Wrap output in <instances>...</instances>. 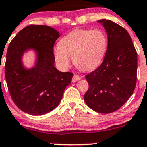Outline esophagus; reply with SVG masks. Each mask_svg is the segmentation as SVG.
I'll list each match as a JSON object with an SVG mask.
<instances>
[{
	"label": "esophagus",
	"instance_id": "obj_1",
	"mask_svg": "<svg viewBox=\"0 0 147 147\" xmlns=\"http://www.w3.org/2000/svg\"><path fill=\"white\" fill-rule=\"evenodd\" d=\"M80 78H81V77L79 76L78 75H76V74H75V75H73V78H72V82L78 81V80H80Z\"/></svg>",
	"mask_w": 147,
	"mask_h": 147
}]
</instances>
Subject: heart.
Segmentation results:
<instances>
[{"instance_id":"b5f03b06","label":"heart","mask_w":147,"mask_h":147,"mask_svg":"<svg viewBox=\"0 0 147 147\" xmlns=\"http://www.w3.org/2000/svg\"><path fill=\"white\" fill-rule=\"evenodd\" d=\"M108 49V39L101 29H77L60 41L55 47L54 57L57 65L67 69L71 58L76 67L83 71L92 70L103 61Z\"/></svg>"}]
</instances>
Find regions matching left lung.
Masks as SVG:
<instances>
[{
  "mask_svg": "<svg viewBox=\"0 0 147 147\" xmlns=\"http://www.w3.org/2000/svg\"><path fill=\"white\" fill-rule=\"evenodd\" d=\"M108 36V49L101 65L86 75V105L110 113L119 109L133 94L137 80V53L126 29L109 20H98Z\"/></svg>",
  "mask_w": 147,
  "mask_h": 147,
  "instance_id": "8db88e82",
  "label": "left lung"
}]
</instances>
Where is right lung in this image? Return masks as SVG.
<instances>
[{
	"mask_svg": "<svg viewBox=\"0 0 147 147\" xmlns=\"http://www.w3.org/2000/svg\"><path fill=\"white\" fill-rule=\"evenodd\" d=\"M60 36L47 26L30 25L22 29L10 42L6 53L5 77L8 89L17 106L31 115H42L59 105L72 72H61L54 67L53 46ZM28 49L38 54L34 68L27 70L22 56Z\"/></svg>",
	"mask_w": 147,
	"mask_h": 147,
	"instance_id": "1",
	"label": "right lung"
}]
</instances>
